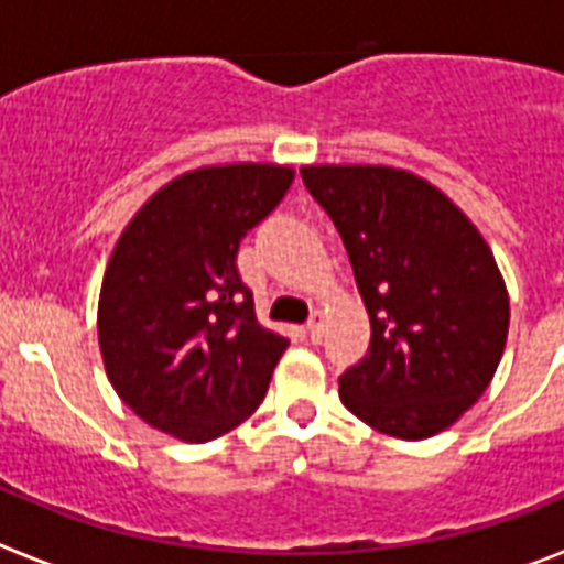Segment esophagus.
I'll use <instances>...</instances> for the list:
<instances>
[{
    "label": "esophagus",
    "mask_w": 564,
    "mask_h": 564,
    "mask_svg": "<svg viewBox=\"0 0 564 564\" xmlns=\"http://www.w3.org/2000/svg\"><path fill=\"white\" fill-rule=\"evenodd\" d=\"M322 333H325V313L316 311L307 322V336H311V341H322Z\"/></svg>",
    "instance_id": "34e87169"
}]
</instances>
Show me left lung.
<instances>
[{
	"label": "left lung",
	"instance_id": "left-lung-1",
	"mask_svg": "<svg viewBox=\"0 0 564 564\" xmlns=\"http://www.w3.org/2000/svg\"><path fill=\"white\" fill-rule=\"evenodd\" d=\"M370 316L367 356L338 378L341 403L383 435L423 441L486 392L506 350L508 293L471 220L392 166H305Z\"/></svg>",
	"mask_w": 564,
	"mask_h": 564
}]
</instances>
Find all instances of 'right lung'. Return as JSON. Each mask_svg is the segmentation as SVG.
Masks as SVG:
<instances>
[{
  "label": "right lung",
  "mask_w": 564,
  "mask_h": 564,
  "mask_svg": "<svg viewBox=\"0 0 564 564\" xmlns=\"http://www.w3.org/2000/svg\"><path fill=\"white\" fill-rule=\"evenodd\" d=\"M293 183L291 166L231 163L174 177L123 228L98 299L107 378L138 417L186 443L253 415L288 338L239 279V242Z\"/></svg>",
  "instance_id": "right-lung-1"
}]
</instances>
